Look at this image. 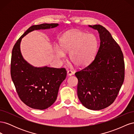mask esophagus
<instances>
[{
    "label": "esophagus",
    "mask_w": 134,
    "mask_h": 134,
    "mask_svg": "<svg viewBox=\"0 0 134 134\" xmlns=\"http://www.w3.org/2000/svg\"><path fill=\"white\" fill-rule=\"evenodd\" d=\"M67 74H68V75L69 76H71V75H72V74H74V72H73V71H72L71 70H68Z\"/></svg>",
    "instance_id": "1"
}]
</instances>
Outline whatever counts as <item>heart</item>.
I'll use <instances>...</instances> for the list:
<instances>
[{"instance_id": "heart-1", "label": "heart", "mask_w": 134, "mask_h": 134, "mask_svg": "<svg viewBox=\"0 0 134 134\" xmlns=\"http://www.w3.org/2000/svg\"><path fill=\"white\" fill-rule=\"evenodd\" d=\"M60 47H57L58 55L64 57V52H69V58L71 62L78 67H84L90 64L94 59L98 42L96 36L78 30L64 34L59 39Z\"/></svg>"}]
</instances>
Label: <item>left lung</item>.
Instances as JSON below:
<instances>
[{
    "mask_svg": "<svg viewBox=\"0 0 134 134\" xmlns=\"http://www.w3.org/2000/svg\"><path fill=\"white\" fill-rule=\"evenodd\" d=\"M89 26L98 31L100 46L94 60L75 73L77 94L85 107L100 110L113 103L124 83V55L106 28L99 25Z\"/></svg>",
    "mask_w": 134,
    "mask_h": 134,
    "instance_id": "left-lung-1",
    "label": "left lung"
}]
</instances>
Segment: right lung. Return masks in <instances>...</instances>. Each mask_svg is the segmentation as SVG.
<instances>
[{
  "label": "right lung",
  "instance_id": "1",
  "mask_svg": "<svg viewBox=\"0 0 134 134\" xmlns=\"http://www.w3.org/2000/svg\"><path fill=\"white\" fill-rule=\"evenodd\" d=\"M58 23H43L31 26L17 40L13 48L10 75L16 91L22 102L31 108L44 109L57 98L59 87L66 76L65 68L32 66L23 59L20 43L22 38L35 30L48 29Z\"/></svg>",
  "mask_w": 134,
  "mask_h": 134
}]
</instances>
